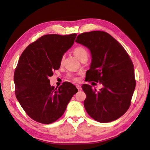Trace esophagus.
Instances as JSON below:
<instances>
[{
  "label": "esophagus",
  "mask_w": 150,
  "mask_h": 150,
  "mask_svg": "<svg viewBox=\"0 0 150 150\" xmlns=\"http://www.w3.org/2000/svg\"><path fill=\"white\" fill-rule=\"evenodd\" d=\"M76 86L77 89H78V91H81V90H82V88H81V86L79 84H76Z\"/></svg>",
  "instance_id": "esophagus-1"
}]
</instances>
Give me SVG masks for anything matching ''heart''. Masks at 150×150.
I'll return each instance as SVG.
<instances>
[{
    "label": "heart",
    "mask_w": 150,
    "mask_h": 150,
    "mask_svg": "<svg viewBox=\"0 0 150 150\" xmlns=\"http://www.w3.org/2000/svg\"><path fill=\"white\" fill-rule=\"evenodd\" d=\"M74 54L75 56L78 58L79 60L80 59H81L82 57H88V52L87 51V50L82 46H79V47H77L76 48H75L74 50ZM73 79L74 80H77V79L75 78Z\"/></svg>",
    "instance_id": "1"
}]
</instances>
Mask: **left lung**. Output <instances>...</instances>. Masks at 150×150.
<instances>
[{
  "instance_id": "obj_1",
  "label": "left lung",
  "mask_w": 150,
  "mask_h": 150,
  "mask_svg": "<svg viewBox=\"0 0 150 150\" xmlns=\"http://www.w3.org/2000/svg\"><path fill=\"white\" fill-rule=\"evenodd\" d=\"M76 42L91 54L86 81L100 82L99 91L84 84V106L88 115L100 122L118 119L128 110L136 86L134 66L120 43L104 31H91L78 35Z\"/></svg>"
}]
</instances>
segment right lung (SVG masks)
<instances>
[{"instance_id":"1","label":"right lung","mask_w":150,"mask_h":150,"mask_svg":"<svg viewBox=\"0 0 150 150\" xmlns=\"http://www.w3.org/2000/svg\"><path fill=\"white\" fill-rule=\"evenodd\" d=\"M76 37V34L45 35L21 54L13 76L16 96L27 115L35 121L46 125L56 121L78 92L69 82L54 88L49 79L54 70L59 69L63 55Z\"/></svg>"}]
</instances>
